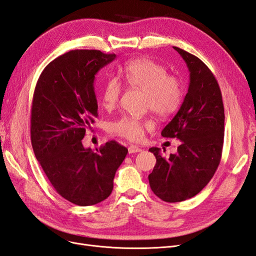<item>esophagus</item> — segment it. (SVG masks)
Returning a JSON list of instances; mask_svg holds the SVG:
<instances>
[{"label": "esophagus", "instance_id": "1", "mask_svg": "<svg viewBox=\"0 0 256 256\" xmlns=\"http://www.w3.org/2000/svg\"><path fill=\"white\" fill-rule=\"evenodd\" d=\"M142 150L140 148V147H138L136 145H130L128 147V152L129 154H136V152H140Z\"/></svg>", "mask_w": 256, "mask_h": 256}]
</instances>
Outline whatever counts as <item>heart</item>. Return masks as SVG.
I'll use <instances>...</instances> for the list:
<instances>
[{
    "instance_id": "1",
    "label": "heart",
    "mask_w": 256,
    "mask_h": 256,
    "mask_svg": "<svg viewBox=\"0 0 256 256\" xmlns=\"http://www.w3.org/2000/svg\"><path fill=\"white\" fill-rule=\"evenodd\" d=\"M120 78L127 86L144 92V106L161 118L174 115L182 106L184 88L180 76L168 74V69L148 58L131 60L120 70ZM122 84L116 79H109L100 92L102 106L112 110L122 96ZM152 128L147 120L124 116L114 122L110 131L129 141H140L145 129Z\"/></svg>"
}]
</instances>
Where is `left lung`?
<instances>
[{
	"instance_id": "left-lung-1",
	"label": "left lung",
	"mask_w": 256,
	"mask_h": 256,
	"mask_svg": "<svg viewBox=\"0 0 256 256\" xmlns=\"http://www.w3.org/2000/svg\"><path fill=\"white\" fill-rule=\"evenodd\" d=\"M173 48L188 66L190 83L180 109L161 134L182 143L170 157L161 156L158 147L150 148L157 161L148 175L152 192L168 203L191 198L210 182L220 164L224 138V108L214 76L196 56Z\"/></svg>"
}]
</instances>
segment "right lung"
<instances>
[{
  "mask_svg": "<svg viewBox=\"0 0 256 256\" xmlns=\"http://www.w3.org/2000/svg\"><path fill=\"white\" fill-rule=\"evenodd\" d=\"M116 58L99 50H72L42 70L30 111L36 159L60 196L90 206L111 194L116 171L128 150L115 141L94 152L82 138L98 116L95 74Z\"/></svg>",
  "mask_w": 256,
  "mask_h": 256,
  "instance_id": "1",
  "label": "right lung"
}]
</instances>
